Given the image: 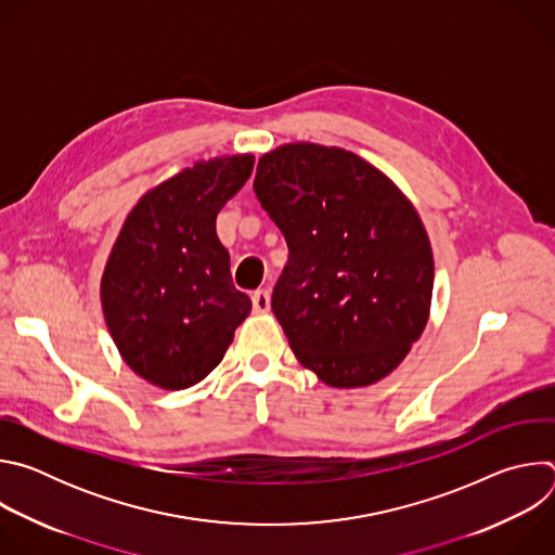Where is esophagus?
Segmentation results:
<instances>
[{"instance_id":"obj_1","label":"esophagus","mask_w":555,"mask_h":555,"mask_svg":"<svg viewBox=\"0 0 555 555\" xmlns=\"http://www.w3.org/2000/svg\"><path fill=\"white\" fill-rule=\"evenodd\" d=\"M253 309H255L257 313L270 311V292H268V289H257V292L253 294Z\"/></svg>"}]
</instances>
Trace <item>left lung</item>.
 Returning <instances> with one entry per match:
<instances>
[{"label":"left lung","instance_id":"obj_1","mask_svg":"<svg viewBox=\"0 0 555 555\" xmlns=\"http://www.w3.org/2000/svg\"><path fill=\"white\" fill-rule=\"evenodd\" d=\"M255 193L287 242L272 311L298 362L338 388L369 386L422 336L435 263L413 204L360 155L283 144Z\"/></svg>","mask_w":555,"mask_h":555}]
</instances>
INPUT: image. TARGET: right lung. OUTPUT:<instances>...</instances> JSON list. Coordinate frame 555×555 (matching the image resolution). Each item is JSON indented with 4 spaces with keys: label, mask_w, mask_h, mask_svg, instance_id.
Returning a JSON list of instances; mask_svg holds the SVG:
<instances>
[{
    "label": "right lung",
    "mask_w": 555,
    "mask_h": 555,
    "mask_svg": "<svg viewBox=\"0 0 555 555\" xmlns=\"http://www.w3.org/2000/svg\"><path fill=\"white\" fill-rule=\"evenodd\" d=\"M253 155L197 163L149 191L129 212L101 281L107 330L146 382L182 390L223 358L253 309L232 285L215 219L242 191Z\"/></svg>",
    "instance_id": "right-lung-1"
}]
</instances>
